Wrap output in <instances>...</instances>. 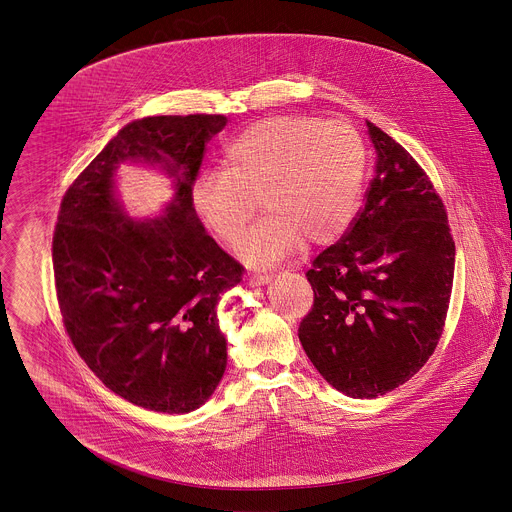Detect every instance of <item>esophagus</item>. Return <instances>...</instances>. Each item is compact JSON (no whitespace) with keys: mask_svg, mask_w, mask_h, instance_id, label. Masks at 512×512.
<instances>
[{"mask_svg":"<svg viewBox=\"0 0 512 512\" xmlns=\"http://www.w3.org/2000/svg\"><path fill=\"white\" fill-rule=\"evenodd\" d=\"M272 280V276L270 274H248V276H244V284L246 286H264V284H268Z\"/></svg>","mask_w":512,"mask_h":512,"instance_id":"34e87169","label":"esophagus"}]
</instances>
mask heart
I'll use <instances>...</instances> for the list:
<instances>
[{"label":"heart","instance_id":"heart-1","mask_svg":"<svg viewBox=\"0 0 512 512\" xmlns=\"http://www.w3.org/2000/svg\"><path fill=\"white\" fill-rule=\"evenodd\" d=\"M224 165L193 179V213L219 240L236 244L262 197L270 215L244 236L238 254L248 266L266 268L290 256L305 236L325 244L351 226L368 149L349 122L272 116L228 144Z\"/></svg>","mask_w":512,"mask_h":512}]
</instances>
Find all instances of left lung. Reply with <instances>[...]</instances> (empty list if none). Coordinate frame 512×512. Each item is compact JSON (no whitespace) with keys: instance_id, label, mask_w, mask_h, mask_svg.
<instances>
[{"instance_id":"8db88e82","label":"left lung","mask_w":512,"mask_h":512,"mask_svg":"<svg viewBox=\"0 0 512 512\" xmlns=\"http://www.w3.org/2000/svg\"><path fill=\"white\" fill-rule=\"evenodd\" d=\"M376 151L365 209L305 274L315 299L299 341L319 374L351 398L410 380L436 351L453 286L455 242L432 181L366 120Z\"/></svg>"}]
</instances>
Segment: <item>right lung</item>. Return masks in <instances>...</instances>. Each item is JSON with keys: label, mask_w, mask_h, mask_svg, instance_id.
<instances>
[{"label": "right lung", "mask_w": 512, "mask_h": 512, "mask_svg": "<svg viewBox=\"0 0 512 512\" xmlns=\"http://www.w3.org/2000/svg\"><path fill=\"white\" fill-rule=\"evenodd\" d=\"M226 116H147L126 124L76 177L53 236L57 297L88 368L118 396L163 414L203 406L226 370L217 305L242 266L205 232L189 189ZM124 162L174 183L159 218L136 220L115 181Z\"/></svg>", "instance_id": "obj_1"}]
</instances>
